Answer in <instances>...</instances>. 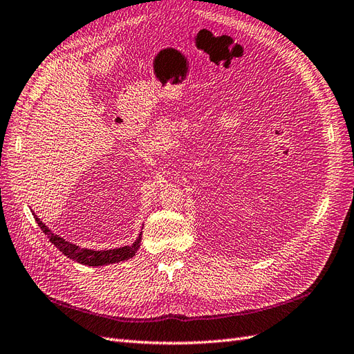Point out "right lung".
I'll return each instance as SVG.
<instances>
[{"label": "right lung", "instance_id": "add662e5", "mask_svg": "<svg viewBox=\"0 0 354 354\" xmlns=\"http://www.w3.org/2000/svg\"><path fill=\"white\" fill-rule=\"evenodd\" d=\"M34 218L37 221L38 227L43 230V233L48 237V240L62 252L65 257H68L69 259L77 261L80 264L83 266H90V267H100V266H108V264H114V262H120V261H127L130 258H133L136 250L140 246V237L142 234H139V237L136 239V241L133 245L130 246H123L118 249H108V250H90V249H83L78 248L77 245L69 243L65 239L59 237L57 234L52 233L48 230V227H46L41 221L37 218V215L34 214Z\"/></svg>", "mask_w": 354, "mask_h": 354}]
</instances>
